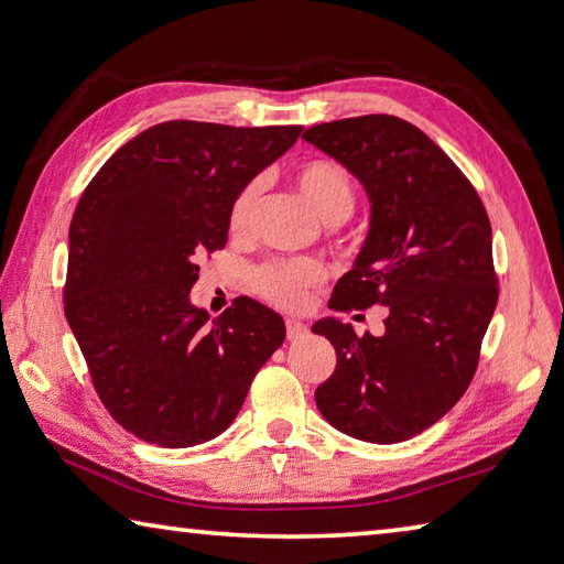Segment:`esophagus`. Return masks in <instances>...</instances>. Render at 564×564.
<instances>
[{
    "mask_svg": "<svg viewBox=\"0 0 564 564\" xmlns=\"http://www.w3.org/2000/svg\"><path fill=\"white\" fill-rule=\"evenodd\" d=\"M305 333H308V328H305V323L293 321V318L285 321V336H289V340L305 338Z\"/></svg>",
    "mask_w": 564,
    "mask_h": 564,
    "instance_id": "1",
    "label": "esophagus"
}]
</instances>
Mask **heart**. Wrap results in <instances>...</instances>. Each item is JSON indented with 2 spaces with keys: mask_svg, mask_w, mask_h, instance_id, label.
Segmentation results:
<instances>
[{
  "mask_svg": "<svg viewBox=\"0 0 564 564\" xmlns=\"http://www.w3.org/2000/svg\"><path fill=\"white\" fill-rule=\"evenodd\" d=\"M295 188L303 204L316 214L323 224H343L356 206V191L346 171L336 161L316 159L305 161L295 171ZM259 186L248 184L241 194L234 198L228 212V228L234 234L243 231L248 216L253 212ZM321 281V269L313 261H291V263H265L253 275V285L263 299L273 301L281 308H295L303 303L305 291Z\"/></svg>",
  "mask_w": 564,
  "mask_h": 564,
  "instance_id": "obj_1",
  "label": "heart"
}]
</instances>
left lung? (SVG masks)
Wrapping results in <instances>:
<instances>
[{
    "mask_svg": "<svg viewBox=\"0 0 564 564\" xmlns=\"http://www.w3.org/2000/svg\"><path fill=\"white\" fill-rule=\"evenodd\" d=\"M303 139L346 166L370 202L366 241L328 305L388 308L383 336H356L338 318L313 323L336 348L316 405L358 441H408L437 423L475 376L498 305L490 218L463 171L403 119L368 113L318 123Z\"/></svg>",
    "mask_w": 564,
    "mask_h": 564,
    "instance_id": "1",
    "label": "left lung"
}]
</instances>
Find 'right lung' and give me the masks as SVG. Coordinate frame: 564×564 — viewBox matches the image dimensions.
I'll return each mask as SVG.
<instances>
[{
  "mask_svg": "<svg viewBox=\"0 0 564 564\" xmlns=\"http://www.w3.org/2000/svg\"><path fill=\"white\" fill-rule=\"evenodd\" d=\"M301 127L164 121L127 141L69 226L64 313L111 417L159 447L221 435L285 338L279 313L191 303L198 261L226 246L234 198Z\"/></svg>",
  "mask_w": 564,
  "mask_h": 564,
  "instance_id": "obj_1",
  "label": "right lung"
}]
</instances>
